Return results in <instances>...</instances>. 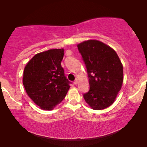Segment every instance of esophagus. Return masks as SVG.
Masks as SVG:
<instances>
[{"instance_id": "esophagus-1", "label": "esophagus", "mask_w": 147, "mask_h": 147, "mask_svg": "<svg viewBox=\"0 0 147 147\" xmlns=\"http://www.w3.org/2000/svg\"><path fill=\"white\" fill-rule=\"evenodd\" d=\"M74 84H75V85H77V84H78V79H76V80L74 82Z\"/></svg>"}]
</instances>
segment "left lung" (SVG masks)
<instances>
[{"label":"left lung","mask_w":147,"mask_h":147,"mask_svg":"<svg viewBox=\"0 0 147 147\" xmlns=\"http://www.w3.org/2000/svg\"><path fill=\"white\" fill-rule=\"evenodd\" d=\"M87 69L90 90L85 101L94 110H103L114 103L123 82V66L113 49L97 40L78 45Z\"/></svg>","instance_id":"8db88e82"}]
</instances>
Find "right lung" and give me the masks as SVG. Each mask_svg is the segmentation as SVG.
Instances as JSON below:
<instances>
[{
	"label": "right lung",
	"mask_w": 147,
	"mask_h": 147,
	"mask_svg": "<svg viewBox=\"0 0 147 147\" xmlns=\"http://www.w3.org/2000/svg\"><path fill=\"white\" fill-rule=\"evenodd\" d=\"M63 52V49H55L36 54L24 69L23 84L26 92L43 110H53L70 88L71 82L61 65Z\"/></svg>",
	"instance_id": "obj_1"
}]
</instances>
